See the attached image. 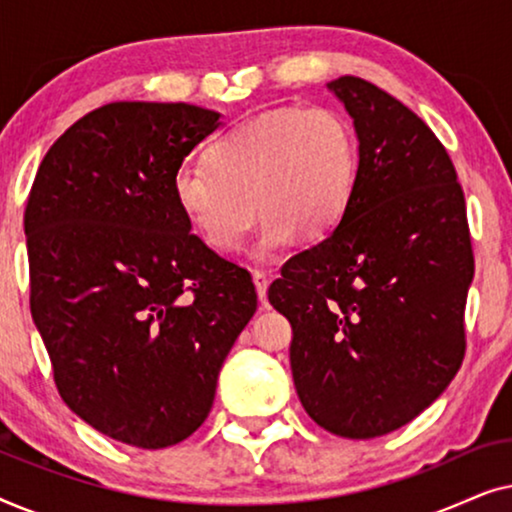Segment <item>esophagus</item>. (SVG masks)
I'll return each mask as SVG.
<instances>
[{"instance_id":"1","label":"esophagus","mask_w":512,"mask_h":512,"mask_svg":"<svg viewBox=\"0 0 512 512\" xmlns=\"http://www.w3.org/2000/svg\"><path fill=\"white\" fill-rule=\"evenodd\" d=\"M251 279H254V286H256V293H258V300H265V293H268V277L263 275V272H254L251 275Z\"/></svg>"}]
</instances>
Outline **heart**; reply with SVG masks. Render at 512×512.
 I'll return each instance as SVG.
<instances>
[{
  "mask_svg": "<svg viewBox=\"0 0 512 512\" xmlns=\"http://www.w3.org/2000/svg\"><path fill=\"white\" fill-rule=\"evenodd\" d=\"M359 177L352 123L328 107H284L235 125L207 165L174 174V205L214 251H235L263 214L251 254L270 261L300 235L319 242L345 219Z\"/></svg>",
  "mask_w": 512,
  "mask_h": 512,
  "instance_id": "heart-1",
  "label": "heart"
}]
</instances>
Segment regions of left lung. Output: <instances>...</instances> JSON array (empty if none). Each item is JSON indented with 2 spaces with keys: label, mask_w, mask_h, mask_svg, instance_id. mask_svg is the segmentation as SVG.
I'll list each match as a JSON object with an SVG mask.
<instances>
[{
  "label": "left lung",
  "mask_w": 512,
  "mask_h": 512,
  "mask_svg": "<svg viewBox=\"0 0 512 512\" xmlns=\"http://www.w3.org/2000/svg\"><path fill=\"white\" fill-rule=\"evenodd\" d=\"M328 90L359 139L354 200L324 242L284 263L268 298L293 328L307 415L363 440L412 422L457 375L475 268L464 191L429 125L356 76Z\"/></svg>",
  "instance_id": "8db88e82"
}]
</instances>
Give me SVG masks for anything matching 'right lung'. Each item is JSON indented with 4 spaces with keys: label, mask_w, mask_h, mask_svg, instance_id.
Wrapping results in <instances>:
<instances>
[{
    "label": "right lung",
    "mask_w": 512,
    "mask_h": 512,
    "mask_svg": "<svg viewBox=\"0 0 512 512\" xmlns=\"http://www.w3.org/2000/svg\"><path fill=\"white\" fill-rule=\"evenodd\" d=\"M221 125L186 102H111L41 160L25 207L30 310L72 412L160 450L198 431L256 312L240 265L174 205L184 158Z\"/></svg>",
    "instance_id": "1"
}]
</instances>
